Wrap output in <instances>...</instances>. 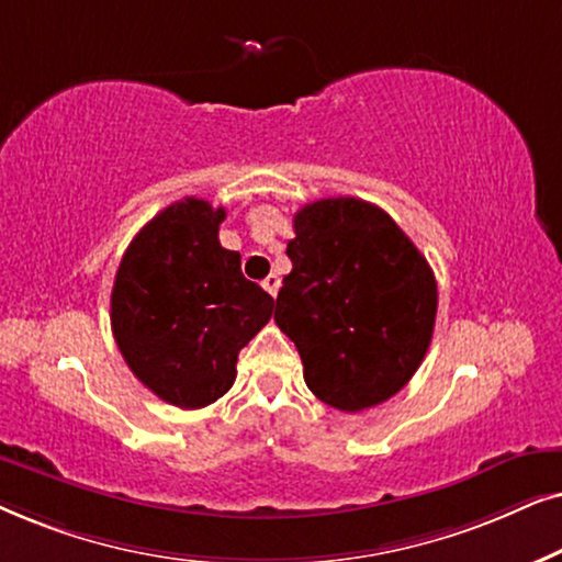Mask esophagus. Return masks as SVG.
I'll use <instances>...</instances> for the list:
<instances>
[{
    "mask_svg": "<svg viewBox=\"0 0 562 562\" xmlns=\"http://www.w3.org/2000/svg\"><path fill=\"white\" fill-rule=\"evenodd\" d=\"M261 285H265V290H267V293L269 295H277V290H280V277H277V274H269L267 277V280L265 282H261Z\"/></svg>",
    "mask_w": 562,
    "mask_h": 562,
    "instance_id": "34e87169",
    "label": "esophagus"
}]
</instances>
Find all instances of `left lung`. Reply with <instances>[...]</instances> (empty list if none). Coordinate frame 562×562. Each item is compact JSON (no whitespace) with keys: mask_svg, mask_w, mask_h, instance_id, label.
<instances>
[{"mask_svg":"<svg viewBox=\"0 0 562 562\" xmlns=\"http://www.w3.org/2000/svg\"><path fill=\"white\" fill-rule=\"evenodd\" d=\"M274 321L295 341L311 393L364 411L401 391L429 349L437 280L391 215L357 198L303 205Z\"/></svg>","mask_w":562,"mask_h":562,"instance_id":"obj_1","label":"left lung"}]
</instances>
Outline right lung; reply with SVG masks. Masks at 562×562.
I'll list each match as a JSON object with an SVG mask.
<instances>
[{"label":"right lung","mask_w":562,"mask_h":562,"mask_svg":"<svg viewBox=\"0 0 562 562\" xmlns=\"http://www.w3.org/2000/svg\"><path fill=\"white\" fill-rule=\"evenodd\" d=\"M226 211L184 198L146 223L120 259L110 297L120 355L148 391L179 408L211 406L274 301L223 249Z\"/></svg>","instance_id":"1"}]
</instances>
